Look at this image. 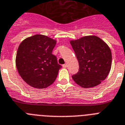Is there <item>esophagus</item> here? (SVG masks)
<instances>
[{
  "instance_id": "obj_1",
  "label": "esophagus",
  "mask_w": 125,
  "mask_h": 125,
  "mask_svg": "<svg viewBox=\"0 0 125 125\" xmlns=\"http://www.w3.org/2000/svg\"><path fill=\"white\" fill-rule=\"evenodd\" d=\"M67 67V63H65V64L63 65V68H66Z\"/></svg>"
}]
</instances>
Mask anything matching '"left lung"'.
Instances as JSON below:
<instances>
[{
	"label": "left lung",
	"mask_w": 125,
	"mask_h": 125,
	"mask_svg": "<svg viewBox=\"0 0 125 125\" xmlns=\"http://www.w3.org/2000/svg\"><path fill=\"white\" fill-rule=\"evenodd\" d=\"M79 63L73 80L83 88L98 85L106 78L112 65L110 47L96 36H86L70 41Z\"/></svg>",
	"instance_id": "left-lung-1"
}]
</instances>
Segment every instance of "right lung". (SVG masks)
Returning a JSON list of instances; mask_svg holds the SVG:
<instances>
[{"label": "right lung", "mask_w": 125, "mask_h": 125, "mask_svg": "<svg viewBox=\"0 0 125 125\" xmlns=\"http://www.w3.org/2000/svg\"><path fill=\"white\" fill-rule=\"evenodd\" d=\"M56 41L45 35L35 34L19 45L16 66L19 74L29 85L44 89L55 81L62 66L52 54Z\"/></svg>", "instance_id": "obj_1"}]
</instances>
